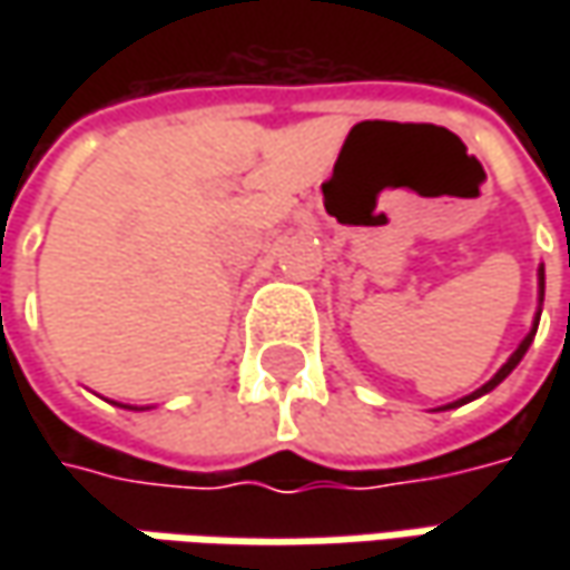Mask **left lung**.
I'll use <instances>...</instances> for the list:
<instances>
[{"label": "left lung", "instance_id": "obj_1", "mask_svg": "<svg viewBox=\"0 0 570 570\" xmlns=\"http://www.w3.org/2000/svg\"><path fill=\"white\" fill-rule=\"evenodd\" d=\"M542 295H546V269H542V266H539V304H542ZM539 314H542V307H539V311H537V320H533V330H530V333H527V336H523V342H520V345H517V352H514V355H511V358H508V362L501 364V371H498V374H494L492 381L485 383V386H479V390H475V393H470V396H463V400H456V403L444 405V409H453V405H463V403H470V400H479V396H482V393H489V390H494V386H498V383L504 381V377H508V374H511V371H514L517 364H520V358H523V355H527V348H530V342H533V336H537Z\"/></svg>", "mask_w": 570, "mask_h": 570}]
</instances>
